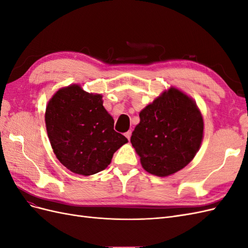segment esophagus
Segmentation results:
<instances>
[{
	"label": "esophagus",
	"mask_w": 248,
	"mask_h": 248,
	"mask_svg": "<svg viewBox=\"0 0 248 248\" xmlns=\"http://www.w3.org/2000/svg\"><path fill=\"white\" fill-rule=\"evenodd\" d=\"M125 137L128 139V140H130V137H131V130H128L127 132H125Z\"/></svg>",
	"instance_id": "1"
}]
</instances>
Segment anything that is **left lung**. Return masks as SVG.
Returning a JSON list of instances; mask_svg holds the SVG:
<instances>
[{
    "label": "left lung",
    "mask_w": 248,
    "mask_h": 248,
    "mask_svg": "<svg viewBox=\"0 0 248 248\" xmlns=\"http://www.w3.org/2000/svg\"><path fill=\"white\" fill-rule=\"evenodd\" d=\"M131 144L142 169L158 177L175 174L197 155L204 138V119L190 96L176 87L156 97L140 112Z\"/></svg>",
    "instance_id": "obj_1"
}]
</instances>
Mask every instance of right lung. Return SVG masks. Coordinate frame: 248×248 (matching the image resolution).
Listing matches in <instances>:
<instances>
[{"instance_id":"1","label":"right lung","mask_w":248,"mask_h":248,"mask_svg":"<svg viewBox=\"0 0 248 248\" xmlns=\"http://www.w3.org/2000/svg\"><path fill=\"white\" fill-rule=\"evenodd\" d=\"M47 136L55 155L74 174H97L110 163L117 150L128 142L114 130V119L103 107L102 95L80 85L61 88L46 109Z\"/></svg>"}]
</instances>
